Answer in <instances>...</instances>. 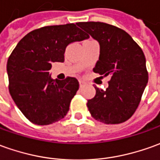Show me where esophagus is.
I'll return each instance as SVG.
<instances>
[{"instance_id":"obj_1","label":"esophagus","mask_w":160,"mask_h":160,"mask_svg":"<svg viewBox=\"0 0 160 160\" xmlns=\"http://www.w3.org/2000/svg\"><path fill=\"white\" fill-rule=\"evenodd\" d=\"M79 85L80 87H83L86 85V82H84V81H82V80H79Z\"/></svg>"}]
</instances>
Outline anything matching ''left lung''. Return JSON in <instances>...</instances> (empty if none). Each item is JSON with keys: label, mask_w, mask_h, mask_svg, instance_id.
Instances as JSON below:
<instances>
[{"label": "left lung", "mask_w": 160, "mask_h": 160, "mask_svg": "<svg viewBox=\"0 0 160 160\" xmlns=\"http://www.w3.org/2000/svg\"><path fill=\"white\" fill-rule=\"evenodd\" d=\"M77 24L100 44L99 59L93 71L111 77L105 91L95 87L96 95L87 103L89 112L104 124L125 122L136 112L148 82L144 52L119 28L100 22Z\"/></svg>", "instance_id": "obj_1"}]
</instances>
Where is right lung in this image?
<instances>
[{
	"label": "right lung",
	"instance_id": "add662e5",
	"mask_svg": "<svg viewBox=\"0 0 160 160\" xmlns=\"http://www.w3.org/2000/svg\"><path fill=\"white\" fill-rule=\"evenodd\" d=\"M74 23L40 28L29 32L8 57V90L22 114L31 123L48 125L63 118L79 89L78 79L54 80L52 62H64L66 47L88 38Z\"/></svg>",
	"mask_w": 160,
	"mask_h": 160
}]
</instances>
